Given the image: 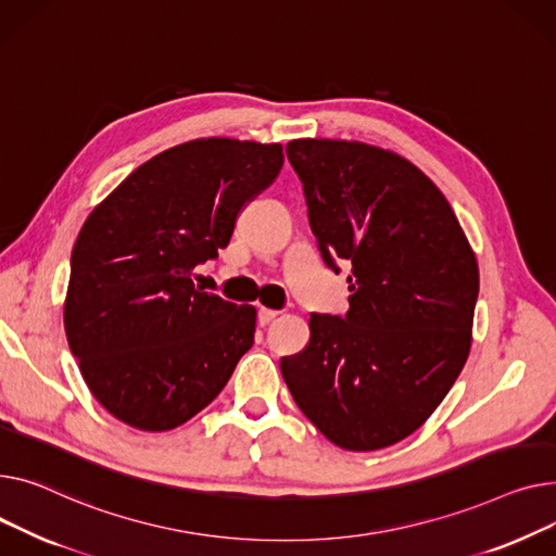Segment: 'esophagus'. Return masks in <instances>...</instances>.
I'll return each instance as SVG.
<instances>
[{"mask_svg":"<svg viewBox=\"0 0 556 556\" xmlns=\"http://www.w3.org/2000/svg\"><path fill=\"white\" fill-rule=\"evenodd\" d=\"M276 316H278L276 309H267V307H260V309H257V323H260V325H269Z\"/></svg>","mask_w":556,"mask_h":556,"instance_id":"1","label":"esophagus"}]
</instances>
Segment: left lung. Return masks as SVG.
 I'll use <instances>...</instances> for the list:
<instances>
[{
	"label": "left lung",
	"instance_id": "8db88e82",
	"mask_svg": "<svg viewBox=\"0 0 556 556\" xmlns=\"http://www.w3.org/2000/svg\"><path fill=\"white\" fill-rule=\"evenodd\" d=\"M325 265H350L345 316L312 314L309 343L280 358L293 402L348 451L415 433L446 397L471 348L478 263L440 188L395 152L358 141L296 139Z\"/></svg>",
	"mask_w": 556,
	"mask_h": 556
}]
</instances>
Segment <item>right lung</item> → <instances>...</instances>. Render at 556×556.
<instances>
[{
    "instance_id": "obj_1",
    "label": "right lung",
    "mask_w": 556,
    "mask_h": 556,
    "mask_svg": "<svg viewBox=\"0 0 556 556\" xmlns=\"http://www.w3.org/2000/svg\"><path fill=\"white\" fill-rule=\"evenodd\" d=\"M280 143L194 139L146 161L98 204L72 251L64 332L91 395L139 431L206 408L253 345L255 307L192 282L240 211L278 177Z\"/></svg>"
}]
</instances>
